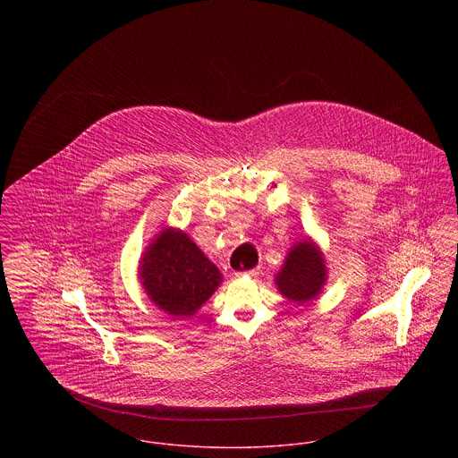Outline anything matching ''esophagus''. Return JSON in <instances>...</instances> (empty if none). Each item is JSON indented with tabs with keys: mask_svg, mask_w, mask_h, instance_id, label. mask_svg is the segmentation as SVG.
Listing matches in <instances>:
<instances>
[{
	"mask_svg": "<svg viewBox=\"0 0 458 458\" xmlns=\"http://www.w3.org/2000/svg\"><path fill=\"white\" fill-rule=\"evenodd\" d=\"M259 271L258 269H249V271H238L236 276H256Z\"/></svg>",
	"mask_w": 458,
	"mask_h": 458,
	"instance_id": "obj_1",
	"label": "esophagus"
}]
</instances>
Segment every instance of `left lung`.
<instances>
[{"label":"left lung","instance_id":"obj_1","mask_svg":"<svg viewBox=\"0 0 458 458\" xmlns=\"http://www.w3.org/2000/svg\"><path fill=\"white\" fill-rule=\"evenodd\" d=\"M327 275L323 252L307 238L289 250L282 269L275 276V284L282 296L301 305L312 301L323 291Z\"/></svg>","mask_w":458,"mask_h":458}]
</instances>
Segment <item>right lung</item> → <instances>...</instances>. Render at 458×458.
<instances>
[{
    "mask_svg": "<svg viewBox=\"0 0 458 458\" xmlns=\"http://www.w3.org/2000/svg\"><path fill=\"white\" fill-rule=\"evenodd\" d=\"M149 300L173 318H191L222 282V273L180 229H164L148 245L139 266Z\"/></svg>",
    "mask_w": 458,
    "mask_h": 458,
    "instance_id": "right-lung-1",
    "label": "right lung"
}]
</instances>
